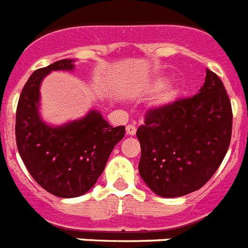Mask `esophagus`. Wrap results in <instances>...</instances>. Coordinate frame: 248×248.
Returning a JSON list of instances; mask_svg holds the SVG:
<instances>
[{"instance_id": "obj_1", "label": "esophagus", "mask_w": 248, "mask_h": 248, "mask_svg": "<svg viewBox=\"0 0 248 248\" xmlns=\"http://www.w3.org/2000/svg\"><path fill=\"white\" fill-rule=\"evenodd\" d=\"M126 132H127V135H135L136 132V127L134 124H130L126 126Z\"/></svg>"}]
</instances>
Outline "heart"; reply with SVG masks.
Returning <instances> with one entry per match:
<instances>
[{
	"label": "heart",
	"mask_w": 248,
	"mask_h": 248,
	"mask_svg": "<svg viewBox=\"0 0 248 248\" xmlns=\"http://www.w3.org/2000/svg\"><path fill=\"white\" fill-rule=\"evenodd\" d=\"M176 95H177V90L175 89V87H167L166 90H163V93L158 96V100H157V103H158L159 105L170 104L171 101L175 100Z\"/></svg>",
	"instance_id": "b5f03b06"
}]
</instances>
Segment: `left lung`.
<instances>
[{"label":"left lung","mask_w":248,"mask_h":248,"mask_svg":"<svg viewBox=\"0 0 248 248\" xmlns=\"http://www.w3.org/2000/svg\"><path fill=\"white\" fill-rule=\"evenodd\" d=\"M232 104L219 76L206 69L200 93L151 108L136 136L140 176L161 197L185 196L212 177L232 139Z\"/></svg>","instance_id":"1"}]
</instances>
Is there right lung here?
<instances>
[{"label": "right lung", "instance_id": "obj_1", "mask_svg": "<svg viewBox=\"0 0 248 248\" xmlns=\"http://www.w3.org/2000/svg\"><path fill=\"white\" fill-rule=\"evenodd\" d=\"M73 68L75 60L63 59L33 72L21 90L15 121L16 147L25 167L37 184L62 198L82 196L93 188L124 136V126L113 127L96 110L59 127L41 121V81L51 71Z\"/></svg>", "mask_w": 248, "mask_h": 248}]
</instances>
